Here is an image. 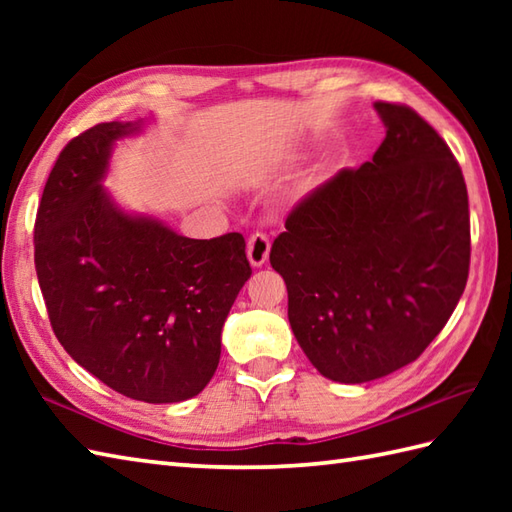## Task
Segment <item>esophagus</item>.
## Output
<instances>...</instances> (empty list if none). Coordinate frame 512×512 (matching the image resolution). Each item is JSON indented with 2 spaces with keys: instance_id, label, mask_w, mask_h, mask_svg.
Segmentation results:
<instances>
[{
  "instance_id": "esophagus-1",
  "label": "esophagus",
  "mask_w": 512,
  "mask_h": 512,
  "mask_svg": "<svg viewBox=\"0 0 512 512\" xmlns=\"http://www.w3.org/2000/svg\"><path fill=\"white\" fill-rule=\"evenodd\" d=\"M246 255H248V262L250 266H264L266 259L270 255V239L266 233H253L248 239L246 244Z\"/></svg>"
}]
</instances>
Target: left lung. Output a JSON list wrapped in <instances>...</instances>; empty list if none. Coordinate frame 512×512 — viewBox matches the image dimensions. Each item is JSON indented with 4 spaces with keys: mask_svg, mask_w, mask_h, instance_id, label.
<instances>
[{
    "mask_svg": "<svg viewBox=\"0 0 512 512\" xmlns=\"http://www.w3.org/2000/svg\"><path fill=\"white\" fill-rule=\"evenodd\" d=\"M374 158L308 193L270 248L301 350L336 383L416 361L469 279V195L449 145L407 105L374 103Z\"/></svg>",
    "mask_w": 512,
    "mask_h": 512,
    "instance_id": "left-lung-1",
    "label": "left lung"
}]
</instances>
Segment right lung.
Listing matches in <instances>:
<instances>
[{
    "label": "right lung",
    "mask_w": 512,
    "mask_h": 512,
    "mask_svg": "<svg viewBox=\"0 0 512 512\" xmlns=\"http://www.w3.org/2000/svg\"><path fill=\"white\" fill-rule=\"evenodd\" d=\"M101 123L63 147L35 222V268L63 350L118 394L180 402L209 385L222 325L250 277L239 233L189 239L103 189L116 140Z\"/></svg>",
    "instance_id": "add662e5"
}]
</instances>
